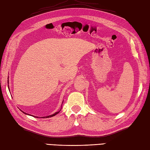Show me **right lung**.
Segmentation results:
<instances>
[{"instance_id":"1","label":"right lung","mask_w":150,"mask_h":150,"mask_svg":"<svg viewBox=\"0 0 150 150\" xmlns=\"http://www.w3.org/2000/svg\"><path fill=\"white\" fill-rule=\"evenodd\" d=\"M22 112H23V111H22ZM24 113H25V114H27V113H24V112H23ZM59 113V112H56L55 113H54V114H53V115H49V116H47V117H46V118H49V117H53V116H55V115H57V113ZM28 115H29V114H28ZM43 117V118H44Z\"/></svg>"}]
</instances>
